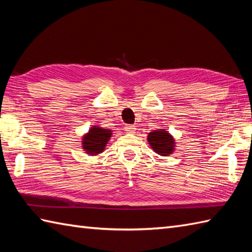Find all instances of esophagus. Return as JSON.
I'll list each match as a JSON object with an SVG mask.
<instances>
[{
    "instance_id": "esophagus-1",
    "label": "esophagus",
    "mask_w": 252,
    "mask_h": 252,
    "mask_svg": "<svg viewBox=\"0 0 252 252\" xmlns=\"http://www.w3.org/2000/svg\"><path fill=\"white\" fill-rule=\"evenodd\" d=\"M125 130H126L127 133H134V131H135L136 129H135V126H133V125H126V127H125Z\"/></svg>"
}]
</instances>
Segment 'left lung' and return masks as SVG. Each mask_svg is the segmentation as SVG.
Listing matches in <instances>:
<instances>
[{
  "label": "left lung",
  "instance_id": "1",
  "mask_svg": "<svg viewBox=\"0 0 252 252\" xmlns=\"http://www.w3.org/2000/svg\"><path fill=\"white\" fill-rule=\"evenodd\" d=\"M149 145L160 156H169L174 151V138L171 136L168 131L162 129L151 132L147 136Z\"/></svg>",
  "mask_w": 252,
  "mask_h": 252
}]
</instances>
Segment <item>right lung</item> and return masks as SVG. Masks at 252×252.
<instances>
[{
	"label": "right lung",
	"mask_w": 252,
	"mask_h": 252,
	"mask_svg": "<svg viewBox=\"0 0 252 252\" xmlns=\"http://www.w3.org/2000/svg\"><path fill=\"white\" fill-rule=\"evenodd\" d=\"M111 134L112 133L109 129H103L96 126L91 127L88 134H85L82 140V147L85 153L92 156L103 153Z\"/></svg>",
	"instance_id": "right-lung-1"
}]
</instances>
